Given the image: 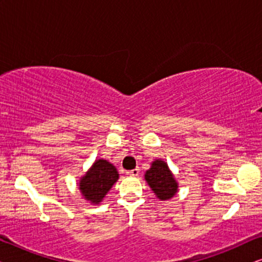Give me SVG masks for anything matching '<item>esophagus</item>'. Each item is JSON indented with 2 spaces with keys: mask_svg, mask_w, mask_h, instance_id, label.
Segmentation results:
<instances>
[{
  "mask_svg": "<svg viewBox=\"0 0 262 262\" xmlns=\"http://www.w3.org/2000/svg\"><path fill=\"white\" fill-rule=\"evenodd\" d=\"M126 174L130 175V177H137V175L139 174V169H138V168H135V169L126 171Z\"/></svg>",
  "mask_w": 262,
  "mask_h": 262,
  "instance_id": "34e87169",
  "label": "esophagus"
}]
</instances>
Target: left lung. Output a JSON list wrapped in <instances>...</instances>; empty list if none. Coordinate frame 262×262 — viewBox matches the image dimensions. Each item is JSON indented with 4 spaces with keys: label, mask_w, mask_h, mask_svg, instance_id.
I'll return each mask as SVG.
<instances>
[{
    "label": "left lung",
    "mask_w": 262,
    "mask_h": 262,
    "mask_svg": "<svg viewBox=\"0 0 262 262\" xmlns=\"http://www.w3.org/2000/svg\"><path fill=\"white\" fill-rule=\"evenodd\" d=\"M145 180L161 200L170 199L178 191L177 181L163 161L156 160L152 162L151 168L146 170Z\"/></svg>",
    "instance_id": "left-lung-1"
}]
</instances>
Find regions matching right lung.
<instances>
[{
  "label": "right lung",
  "mask_w": 262,
  "mask_h": 262,
  "mask_svg": "<svg viewBox=\"0 0 262 262\" xmlns=\"http://www.w3.org/2000/svg\"><path fill=\"white\" fill-rule=\"evenodd\" d=\"M118 178L119 174L113 164L107 162L106 160H98L91 170L82 178L80 191L82 195L92 203H100Z\"/></svg>",
  "instance_id": "obj_1"
}]
</instances>
